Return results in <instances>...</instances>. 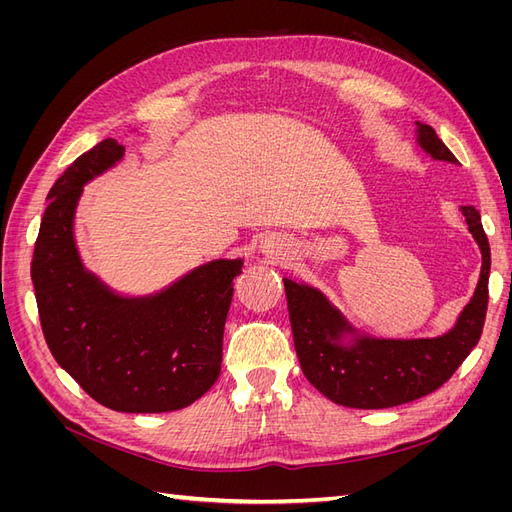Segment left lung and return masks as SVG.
<instances>
[{
	"instance_id": "obj_1",
	"label": "left lung",
	"mask_w": 512,
	"mask_h": 512,
	"mask_svg": "<svg viewBox=\"0 0 512 512\" xmlns=\"http://www.w3.org/2000/svg\"><path fill=\"white\" fill-rule=\"evenodd\" d=\"M418 145L433 160L457 164L431 126L418 123ZM468 230L483 254V269L474 297L455 327L433 339H356L342 344L350 324L316 288L284 280L294 348L305 378L333 404L380 410L425 397L451 378L478 344L489 303V241L474 207H461Z\"/></svg>"
}]
</instances>
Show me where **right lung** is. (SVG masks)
I'll use <instances>...</instances> for the list:
<instances>
[{"mask_svg":"<svg viewBox=\"0 0 512 512\" xmlns=\"http://www.w3.org/2000/svg\"><path fill=\"white\" fill-rule=\"evenodd\" d=\"M123 156L106 138L49 192L32 258L42 333L55 361L98 404L173 412L203 397L222 369V337L241 260H213L156 297L126 299L83 269L72 235L83 185Z\"/></svg>","mask_w":512,"mask_h":512,"instance_id":"right-lung-1","label":"right lung"}]
</instances>
